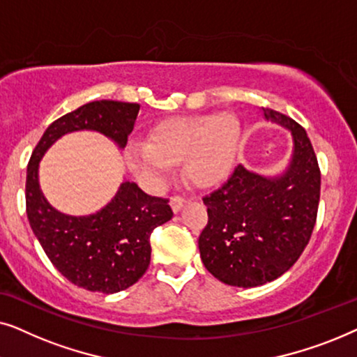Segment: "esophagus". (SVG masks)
Wrapping results in <instances>:
<instances>
[{"label": "esophagus", "mask_w": 357, "mask_h": 357, "mask_svg": "<svg viewBox=\"0 0 357 357\" xmlns=\"http://www.w3.org/2000/svg\"><path fill=\"white\" fill-rule=\"evenodd\" d=\"M185 203H187V202H185V198H182V197H172V198H170V208H172L174 213H178L180 209L183 208Z\"/></svg>", "instance_id": "34e87169"}]
</instances>
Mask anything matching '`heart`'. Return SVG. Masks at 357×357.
Listing matches in <instances>:
<instances>
[{
  "mask_svg": "<svg viewBox=\"0 0 357 357\" xmlns=\"http://www.w3.org/2000/svg\"><path fill=\"white\" fill-rule=\"evenodd\" d=\"M237 116L199 114L160 121L148 144L128 149V164L146 187L158 190L167 183L174 165L183 162V172L197 187L209 188L231 175L241 146Z\"/></svg>",
  "mask_w": 357,
  "mask_h": 357,
  "instance_id": "obj_1",
  "label": "heart"
}]
</instances>
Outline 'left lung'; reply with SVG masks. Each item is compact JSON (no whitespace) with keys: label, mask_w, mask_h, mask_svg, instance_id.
<instances>
[{"label":"left lung","mask_w":357,"mask_h":357,"mask_svg":"<svg viewBox=\"0 0 357 357\" xmlns=\"http://www.w3.org/2000/svg\"><path fill=\"white\" fill-rule=\"evenodd\" d=\"M261 112L291 133L289 162L271 175L238 164L203 198L209 219L198 238L199 257L214 278L237 287L275 281L294 265L310 241L320 199V170L305 130L275 110Z\"/></svg>","instance_id":"obj_1"}]
</instances>
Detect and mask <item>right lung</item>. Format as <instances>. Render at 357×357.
<instances>
[{
	"instance_id": "right-lung-1",
	"label": "right lung",
	"mask_w": 357,
	"mask_h": 357,
	"mask_svg": "<svg viewBox=\"0 0 357 357\" xmlns=\"http://www.w3.org/2000/svg\"><path fill=\"white\" fill-rule=\"evenodd\" d=\"M139 107L119 100L81 105L48 126L27 165L26 206L32 232L53 266L73 284L92 292L115 294L144 275L151 261V232L172 219V209L167 199L149 197L135 182L123 180L99 211L71 216L48 203L38 167L47 151L75 131H97L123 149Z\"/></svg>"
}]
</instances>
